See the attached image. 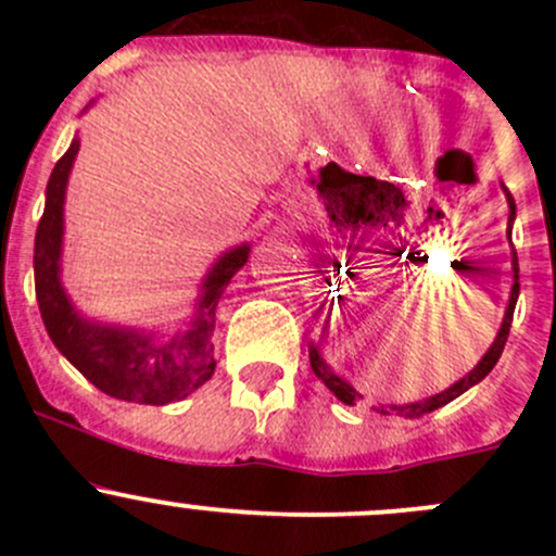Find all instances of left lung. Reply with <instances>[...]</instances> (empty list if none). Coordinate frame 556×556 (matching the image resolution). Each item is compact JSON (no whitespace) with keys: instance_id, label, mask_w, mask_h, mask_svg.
I'll return each mask as SVG.
<instances>
[{"instance_id":"left-lung-1","label":"left lung","mask_w":556,"mask_h":556,"mask_svg":"<svg viewBox=\"0 0 556 556\" xmlns=\"http://www.w3.org/2000/svg\"><path fill=\"white\" fill-rule=\"evenodd\" d=\"M503 190H506V188H503ZM506 199H508V210H511V212H508V239H511V223H514V217H517V204H514V195L508 193V190H506ZM511 266H514V285H511V295H508L506 314H503V325H501V330H497L492 346L486 350V355L479 361V366H476L473 371L468 374V377H463L459 382L446 387L444 392H439V395H430V397H425V401H417V403H403V406H401V403H382V406L377 408L379 414H384V417H422V414L435 412V408L446 406V403L454 401V397L463 395L465 390H470L473 384H479L481 379H484L486 374L495 368V363L501 361V355H503V346H506V341H508V330H511V319H514V306H517V299H519L517 250H514ZM328 317H330V314H328ZM309 363H312V371L317 374V379H323V384L328 387V390L333 392V395L339 397L341 403H346V406H355L357 401H363L361 392H357L355 387L346 382V379H341L339 374H336L333 368H330L328 363L323 361V352H319L317 344H309Z\"/></svg>"}]
</instances>
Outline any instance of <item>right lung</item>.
<instances>
[{"instance_id":"1","label":"right lung","mask_w":556,"mask_h":556,"mask_svg":"<svg viewBox=\"0 0 556 556\" xmlns=\"http://www.w3.org/2000/svg\"><path fill=\"white\" fill-rule=\"evenodd\" d=\"M80 139L53 166L45 188V212L35 237V290L45 330L55 350L93 387L117 401L166 406L199 390L215 374V309L233 274L250 257V244L223 252L201 282L195 314L177 333L159 339L134 328L86 319L61 285L64 199Z\"/></svg>"}]
</instances>
